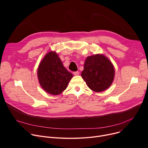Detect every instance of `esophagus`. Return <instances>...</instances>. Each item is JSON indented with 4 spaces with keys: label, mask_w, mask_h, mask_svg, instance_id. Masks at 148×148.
Returning <instances> with one entry per match:
<instances>
[{
    "label": "esophagus",
    "mask_w": 148,
    "mask_h": 148,
    "mask_svg": "<svg viewBox=\"0 0 148 148\" xmlns=\"http://www.w3.org/2000/svg\"><path fill=\"white\" fill-rule=\"evenodd\" d=\"M73 74H74V75H78L79 74V72L78 71H75V72L73 73Z\"/></svg>",
    "instance_id": "esophagus-1"
}]
</instances>
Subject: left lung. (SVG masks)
Instances as JSON below:
<instances>
[{
    "label": "left lung",
    "mask_w": 148,
    "mask_h": 148,
    "mask_svg": "<svg viewBox=\"0 0 148 148\" xmlns=\"http://www.w3.org/2000/svg\"><path fill=\"white\" fill-rule=\"evenodd\" d=\"M115 70L111 61L103 54L87 57L84 62L81 77L88 87L95 92H102L112 84Z\"/></svg>",
    "instance_id": "8db88e82"
}]
</instances>
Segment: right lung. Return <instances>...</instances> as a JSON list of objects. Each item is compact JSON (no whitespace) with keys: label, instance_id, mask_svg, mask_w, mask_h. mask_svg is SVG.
Returning <instances> with one entry per match:
<instances>
[{"label":"right lung","instance_id":"obj_1","mask_svg":"<svg viewBox=\"0 0 148 148\" xmlns=\"http://www.w3.org/2000/svg\"><path fill=\"white\" fill-rule=\"evenodd\" d=\"M37 77L41 87L51 95H59L64 91L73 75L64 67L54 51L46 54L37 70Z\"/></svg>","mask_w":148,"mask_h":148}]
</instances>
